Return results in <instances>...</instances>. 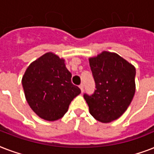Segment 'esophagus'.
<instances>
[{"label":"esophagus","mask_w":154,"mask_h":154,"mask_svg":"<svg viewBox=\"0 0 154 154\" xmlns=\"http://www.w3.org/2000/svg\"><path fill=\"white\" fill-rule=\"evenodd\" d=\"M80 89H81V91H82V93H83V91H84V85L83 84H81L80 85Z\"/></svg>","instance_id":"esophagus-1"}]
</instances>
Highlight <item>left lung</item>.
Listing matches in <instances>:
<instances>
[{
    "mask_svg": "<svg viewBox=\"0 0 154 154\" xmlns=\"http://www.w3.org/2000/svg\"><path fill=\"white\" fill-rule=\"evenodd\" d=\"M89 66L96 85L92 95L84 94L89 112L99 122H112L125 112L134 98L135 67L117 53L106 51L89 58Z\"/></svg>",
    "mask_w": 154,
    "mask_h": 154,
    "instance_id": "left-lung-1",
    "label": "left lung"
}]
</instances>
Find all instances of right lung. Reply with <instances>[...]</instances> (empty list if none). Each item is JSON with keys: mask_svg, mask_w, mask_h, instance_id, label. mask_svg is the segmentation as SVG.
Segmentation results:
<instances>
[{"mask_svg": "<svg viewBox=\"0 0 154 154\" xmlns=\"http://www.w3.org/2000/svg\"><path fill=\"white\" fill-rule=\"evenodd\" d=\"M65 60L47 53L32 62L22 77L25 98L41 118L53 122L61 118L69 104L81 94L71 82Z\"/></svg>", "mask_w": 154, "mask_h": 154, "instance_id": "1", "label": "right lung"}]
</instances>
